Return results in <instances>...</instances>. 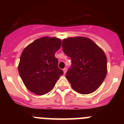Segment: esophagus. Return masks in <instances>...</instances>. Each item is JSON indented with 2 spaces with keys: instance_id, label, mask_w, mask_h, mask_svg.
<instances>
[{
  "instance_id": "1",
  "label": "esophagus",
  "mask_w": 124,
  "mask_h": 124,
  "mask_svg": "<svg viewBox=\"0 0 124 124\" xmlns=\"http://www.w3.org/2000/svg\"><path fill=\"white\" fill-rule=\"evenodd\" d=\"M63 73H64V74H66V72H67V68H63Z\"/></svg>"
}]
</instances>
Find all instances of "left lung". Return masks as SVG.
<instances>
[{"label":"left lung","mask_w":124,"mask_h":124,"mask_svg":"<svg viewBox=\"0 0 124 124\" xmlns=\"http://www.w3.org/2000/svg\"><path fill=\"white\" fill-rule=\"evenodd\" d=\"M62 50L71 60L66 78L74 90L81 94L95 91L106 78L107 58L93 41L86 37L62 41Z\"/></svg>","instance_id":"left-lung-1"}]
</instances>
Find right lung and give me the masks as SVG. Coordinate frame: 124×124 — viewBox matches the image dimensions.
<instances>
[{
    "label": "right lung",
    "mask_w": 124,
    "mask_h": 124,
    "mask_svg": "<svg viewBox=\"0 0 124 124\" xmlns=\"http://www.w3.org/2000/svg\"><path fill=\"white\" fill-rule=\"evenodd\" d=\"M62 41L48 37L37 39L24 49L18 72L26 87L37 95L47 93L53 89L63 71L55 57Z\"/></svg>",
    "instance_id": "1"
}]
</instances>
